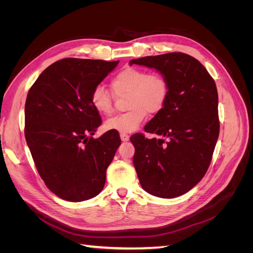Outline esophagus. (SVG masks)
<instances>
[{
  "instance_id": "34e87169",
  "label": "esophagus",
  "mask_w": 253,
  "mask_h": 253,
  "mask_svg": "<svg viewBox=\"0 0 253 253\" xmlns=\"http://www.w3.org/2000/svg\"><path fill=\"white\" fill-rule=\"evenodd\" d=\"M120 138L122 141H127L129 139V136L127 134H120Z\"/></svg>"
}]
</instances>
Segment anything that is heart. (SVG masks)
<instances>
[{
    "label": "heart",
    "mask_w": 253,
    "mask_h": 253,
    "mask_svg": "<svg viewBox=\"0 0 253 253\" xmlns=\"http://www.w3.org/2000/svg\"><path fill=\"white\" fill-rule=\"evenodd\" d=\"M111 86L115 94L128 93L127 108L131 110L116 115L104 124L106 129L121 134L135 132L148 113H159L165 108L170 95L169 82L164 75L149 74L137 67H126L115 75ZM90 104L97 113L105 116L113 112V97L102 85L96 86L91 91Z\"/></svg>",
    "instance_id": "1"
}]
</instances>
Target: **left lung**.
<instances>
[{
    "instance_id": "8db88e82",
    "label": "left lung",
    "mask_w": 253,
    "mask_h": 253,
    "mask_svg": "<svg viewBox=\"0 0 253 253\" xmlns=\"http://www.w3.org/2000/svg\"><path fill=\"white\" fill-rule=\"evenodd\" d=\"M133 64L155 68L170 86L165 108L144 126L160 138L131 137L135 170L148 193L180 196L202 180L211 163L219 134L215 82L200 61L183 52L134 59Z\"/></svg>"
}]
</instances>
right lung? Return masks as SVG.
<instances>
[{"label": "right lung", "mask_w": 253, "mask_h": 253, "mask_svg": "<svg viewBox=\"0 0 253 253\" xmlns=\"http://www.w3.org/2000/svg\"><path fill=\"white\" fill-rule=\"evenodd\" d=\"M119 61L66 58L43 71L25 103V138L45 185L62 200L83 202L101 192L121 143L116 131L97 139L101 118L93 89Z\"/></svg>", "instance_id": "add662e5"}]
</instances>
